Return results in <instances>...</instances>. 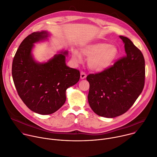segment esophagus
I'll list each match as a JSON object with an SVG mask.
<instances>
[{"label":"esophagus","mask_w":157,"mask_h":157,"mask_svg":"<svg viewBox=\"0 0 157 157\" xmlns=\"http://www.w3.org/2000/svg\"><path fill=\"white\" fill-rule=\"evenodd\" d=\"M86 76H87V75H86V74L84 72H81V79H84V78H86Z\"/></svg>","instance_id":"obj_1"}]
</instances>
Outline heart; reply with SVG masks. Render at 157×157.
Masks as SVG:
<instances>
[{
  "label": "heart",
  "mask_w": 157,
  "mask_h": 157,
  "mask_svg": "<svg viewBox=\"0 0 157 157\" xmlns=\"http://www.w3.org/2000/svg\"><path fill=\"white\" fill-rule=\"evenodd\" d=\"M81 53L88 58V65L90 69L95 72H103L114 63L119 54V49L115 45L108 44L105 42H93L84 46ZM73 59L79 63L82 56L77 51L73 52Z\"/></svg>",
  "instance_id": "b5f03b06"
}]
</instances>
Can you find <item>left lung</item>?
Returning <instances> with one entry per match:
<instances>
[{"label":"left lung","mask_w":157,"mask_h":157,"mask_svg":"<svg viewBox=\"0 0 157 157\" xmlns=\"http://www.w3.org/2000/svg\"><path fill=\"white\" fill-rule=\"evenodd\" d=\"M126 56L103 72L90 74L88 96L91 108L96 115L115 118L129 109L145 85V59L141 51L126 37L120 36Z\"/></svg>","instance_id":"obj_1"}]
</instances>
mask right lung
I'll return each instance as SVG.
<instances>
[{"instance_id":"right-lung-1","label":"right lung","mask_w":157,"mask_h":157,"mask_svg":"<svg viewBox=\"0 0 157 157\" xmlns=\"http://www.w3.org/2000/svg\"><path fill=\"white\" fill-rule=\"evenodd\" d=\"M48 37L46 31L34 32L20 44L12 62V75L17 93L24 104L40 115H49L66 101V91L76 84L79 71L66 64L67 51L56 54L44 63L35 61L34 44Z\"/></svg>"}]
</instances>
